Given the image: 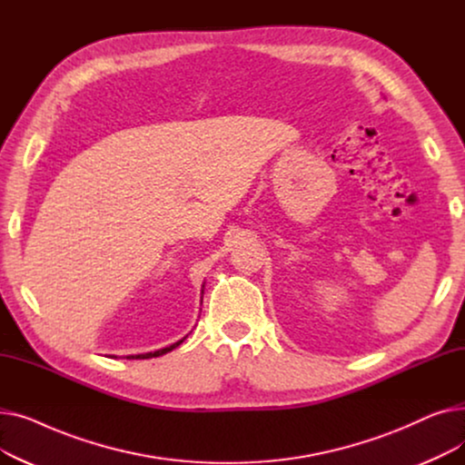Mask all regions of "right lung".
<instances>
[{
    "label": "right lung",
    "mask_w": 465,
    "mask_h": 465,
    "mask_svg": "<svg viewBox=\"0 0 465 465\" xmlns=\"http://www.w3.org/2000/svg\"><path fill=\"white\" fill-rule=\"evenodd\" d=\"M202 294H203V290H202ZM188 335H184L183 339H179V341H175L173 345H169V347H163V349H158V351H153V352H144V354H132V356H126L128 360H146V358H156V356H163V354H167V352H171L173 349H177L183 341L186 339Z\"/></svg>",
    "instance_id": "right-lung-1"
}]
</instances>
